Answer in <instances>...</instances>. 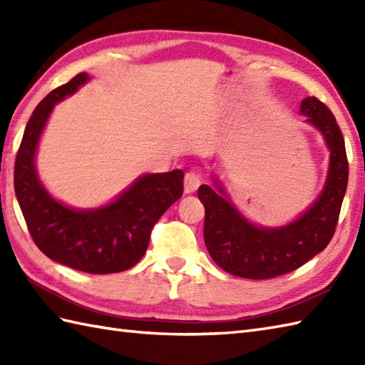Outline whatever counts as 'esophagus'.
<instances>
[{
    "mask_svg": "<svg viewBox=\"0 0 365 365\" xmlns=\"http://www.w3.org/2000/svg\"><path fill=\"white\" fill-rule=\"evenodd\" d=\"M200 187V174L196 173V170H190L185 175V180H183V188L187 195H191V192H195L197 188Z\"/></svg>",
    "mask_w": 365,
    "mask_h": 365,
    "instance_id": "esophagus-1",
    "label": "esophagus"
}]
</instances>
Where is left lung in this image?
I'll return each instance as SVG.
<instances>
[{
    "instance_id": "8db88e82",
    "label": "left lung",
    "mask_w": 365,
    "mask_h": 365,
    "mask_svg": "<svg viewBox=\"0 0 365 365\" xmlns=\"http://www.w3.org/2000/svg\"><path fill=\"white\" fill-rule=\"evenodd\" d=\"M301 113L327 139L331 165L323 192L299 220L279 229L255 227L208 185L197 190L205 207V246L216 265L230 274L246 279L287 274L322 252L334 235L348 183L345 141L334 114L322 100L304 98ZM218 190L222 192L220 185Z\"/></svg>"
}]
</instances>
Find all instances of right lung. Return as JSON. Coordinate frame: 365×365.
<instances>
[{"instance_id": "add662e5", "label": "right lung", "mask_w": 365, "mask_h": 365, "mask_svg": "<svg viewBox=\"0 0 365 365\" xmlns=\"http://www.w3.org/2000/svg\"><path fill=\"white\" fill-rule=\"evenodd\" d=\"M86 81L88 75L78 73L36 106L15 158L14 188L33 242L46 257L84 273L110 274L143 259L153 226L183 195V173L144 175L98 210L76 212L50 197L34 169L38 136L54 103Z\"/></svg>"}]
</instances>
